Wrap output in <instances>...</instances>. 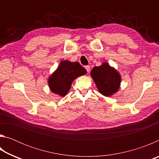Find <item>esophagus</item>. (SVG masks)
I'll return each instance as SVG.
<instances>
[{
  "label": "esophagus",
  "instance_id": "obj_1",
  "mask_svg": "<svg viewBox=\"0 0 159 159\" xmlns=\"http://www.w3.org/2000/svg\"><path fill=\"white\" fill-rule=\"evenodd\" d=\"M85 68L86 69V71H87V72L88 73V72H89L90 70V66H85Z\"/></svg>",
  "mask_w": 159,
  "mask_h": 159
}]
</instances>
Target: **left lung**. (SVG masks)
<instances>
[{
    "label": "left lung",
    "instance_id": "left-lung-1",
    "mask_svg": "<svg viewBox=\"0 0 159 159\" xmlns=\"http://www.w3.org/2000/svg\"><path fill=\"white\" fill-rule=\"evenodd\" d=\"M90 76L95 82L99 93L110 97L119 90L121 77L116 69L107 62L101 66H95L90 72Z\"/></svg>",
    "mask_w": 159,
    "mask_h": 159
}]
</instances>
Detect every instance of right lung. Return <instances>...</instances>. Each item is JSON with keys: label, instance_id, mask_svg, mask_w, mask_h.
<instances>
[{"label": "right lung", "instance_id": "right-lung-1", "mask_svg": "<svg viewBox=\"0 0 159 159\" xmlns=\"http://www.w3.org/2000/svg\"><path fill=\"white\" fill-rule=\"evenodd\" d=\"M86 70L76 61H60L57 69L48 78V85L52 93L61 97L65 96L71 88L72 82L86 74Z\"/></svg>", "mask_w": 159, "mask_h": 159}]
</instances>
